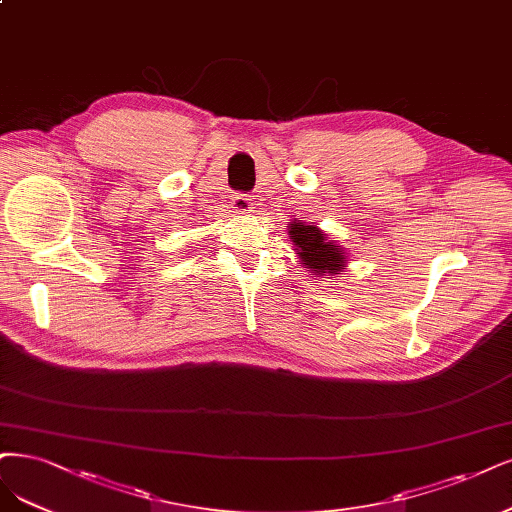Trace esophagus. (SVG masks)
Returning <instances> with one entry per match:
<instances>
[{
	"label": "esophagus",
	"instance_id": "obj_1",
	"mask_svg": "<svg viewBox=\"0 0 512 512\" xmlns=\"http://www.w3.org/2000/svg\"><path fill=\"white\" fill-rule=\"evenodd\" d=\"M233 209L237 214H250V207H252V199L245 195V192H235L233 195Z\"/></svg>",
	"mask_w": 512,
	"mask_h": 512
}]
</instances>
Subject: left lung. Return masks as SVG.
I'll return each instance as SVG.
<instances>
[{
    "label": "left lung",
    "mask_w": 512,
    "mask_h": 512,
    "mask_svg": "<svg viewBox=\"0 0 512 512\" xmlns=\"http://www.w3.org/2000/svg\"><path fill=\"white\" fill-rule=\"evenodd\" d=\"M290 239L294 241L298 256L303 258V267L315 271V275H337L343 269V248L328 241L320 228L305 226L303 222L290 226Z\"/></svg>",
    "instance_id": "8db88e82"
}]
</instances>
